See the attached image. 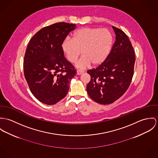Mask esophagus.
Returning <instances> with one entry per match:
<instances>
[{"label": "esophagus", "instance_id": "34e87169", "mask_svg": "<svg viewBox=\"0 0 158 158\" xmlns=\"http://www.w3.org/2000/svg\"><path fill=\"white\" fill-rule=\"evenodd\" d=\"M82 73H84V71L79 70H77V75H80V74H82Z\"/></svg>", "mask_w": 158, "mask_h": 158}]
</instances>
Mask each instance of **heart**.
<instances>
[{
	"label": "heart",
	"instance_id": "b5f03b06",
	"mask_svg": "<svg viewBox=\"0 0 158 158\" xmlns=\"http://www.w3.org/2000/svg\"><path fill=\"white\" fill-rule=\"evenodd\" d=\"M112 40V35L107 29L84 27L76 30L72 39H64L62 48L71 62H74L82 52L83 56L76 65L85 69L91 64L96 66L105 61L110 52Z\"/></svg>",
	"mask_w": 158,
	"mask_h": 158
}]
</instances>
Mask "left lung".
Returning a JSON list of instances; mask_svg holds the SVG:
<instances>
[{"instance_id": "obj_1", "label": "left lung", "mask_w": 158, "mask_h": 158, "mask_svg": "<svg viewBox=\"0 0 158 158\" xmlns=\"http://www.w3.org/2000/svg\"><path fill=\"white\" fill-rule=\"evenodd\" d=\"M116 40L105 61L87 73L91 80L87 85L89 96L103 105L121 98L129 87L134 74L135 51L127 35L112 26Z\"/></svg>"}]
</instances>
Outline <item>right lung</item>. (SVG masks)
<instances>
[{
    "instance_id": "add662e5",
    "label": "right lung",
    "mask_w": 158,
    "mask_h": 158,
    "mask_svg": "<svg viewBox=\"0 0 158 158\" xmlns=\"http://www.w3.org/2000/svg\"><path fill=\"white\" fill-rule=\"evenodd\" d=\"M75 24L58 22L37 32L28 44L23 60L25 79L40 102L54 105L67 94L74 67L64 57L62 44Z\"/></svg>"
}]
</instances>
